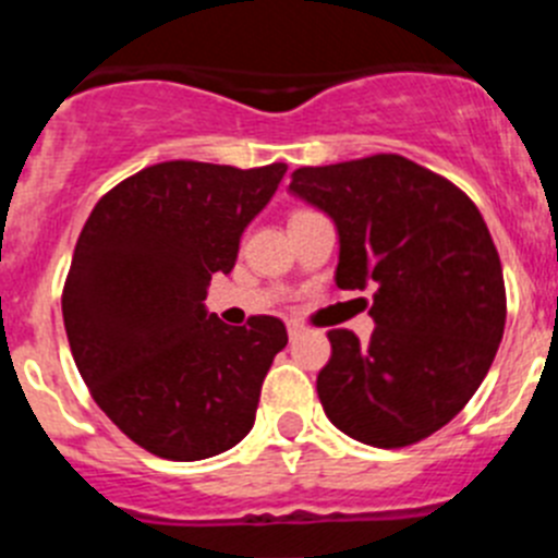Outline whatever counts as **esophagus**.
Listing matches in <instances>:
<instances>
[{
    "instance_id": "1",
    "label": "esophagus",
    "mask_w": 558,
    "mask_h": 558,
    "mask_svg": "<svg viewBox=\"0 0 558 558\" xmlns=\"http://www.w3.org/2000/svg\"><path fill=\"white\" fill-rule=\"evenodd\" d=\"M302 332H304L302 324H295V322H290V324H288V335H290V340L299 338V335H302Z\"/></svg>"
}]
</instances>
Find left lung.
Masks as SVG:
<instances>
[{
	"label": "left lung",
	"instance_id": "left-lung-1",
	"mask_svg": "<svg viewBox=\"0 0 558 558\" xmlns=\"http://www.w3.org/2000/svg\"><path fill=\"white\" fill-rule=\"evenodd\" d=\"M295 198L338 229L340 290L374 288V332L332 329L318 399L338 430L408 447L456 418L489 372L506 327L500 256L456 184L397 153L299 167Z\"/></svg>",
	"mask_w": 558,
	"mask_h": 558
}]
</instances>
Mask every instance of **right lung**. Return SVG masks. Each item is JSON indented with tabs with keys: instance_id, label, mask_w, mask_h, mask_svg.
I'll return each instance as SVG.
<instances>
[{
	"instance_id": "obj_1",
	"label": "right lung",
	"mask_w": 558,
	"mask_h": 558,
	"mask_svg": "<svg viewBox=\"0 0 558 558\" xmlns=\"http://www.w3.org/2000/svg\"><path fill=\"white\" fill-rule=\"evenodd\" d=\"M284 172L161 161L106 192L77 236L61 302L72 357L102 413L153 456H220L254 427L288 329L274 315L229 327L204 299Z\"/></svg>"
}]
</instances>
